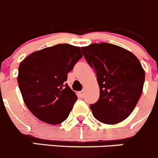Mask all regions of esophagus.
<instances>
[{"label":"esophagus","instance_id":"34e87169","mask_svg":"<svg viewBox=\"0 0 158 158\" xmlns=\"http://www.w3.org/2000/svg\"><path fill=\"white\" fill-rule=\"evenodd\" d=\"M79 95H80V96L81 97V98H83L84 95H85V92H84V91H81V92H79Z\"/></svg>","mask_w":158,"mask_h":158}]
</instances>
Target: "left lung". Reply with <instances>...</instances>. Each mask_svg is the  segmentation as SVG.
Returning <instances> with one entry per match:
<instances>
[{
	"instance_id": "obj_1",
	"label": "left lung",
	"mask_w": 158,
	"mask_h": 158,
	"mask_svg": "<svg viewBox=\"0 0 158 158\" xmlns=\"http://www.w3.org/2000/svg\"><path fill=\"white\" fill-rule=\"evenodd\" d=\"M81 50L95 70L100 90L98 101L90 105L93 116L107 124L124 121L143 92L145 73L141 63L128 50L109 43H94Z\"/></svg>"
}]
</instances>
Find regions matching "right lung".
<instances>
[{
    "instance_id": "right-lung-1",
    "label": "right lung",
    "mask_w": 158,
    "mask_h": 158,
    "mask_svg": "<svg viewBox=\"0 0 158 158\" xmlns=\"http://www.w3.org/2000/svg\"><path fill=\"white\" fill-rule=\"evenodd\" d=\"M79 47L60 44L29 55L19 66L18 84L25 104L39 120L59 124L77 99L67 73L82 57Z\"/></svg>"
}]
</instances>
